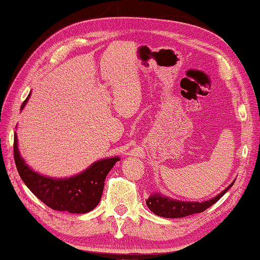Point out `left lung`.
Wrapping results in <instances>:
<instances>
[{
	"label": "left lung",
	"instance_id": "1",
	"mask_svg": "<svg viewBox=\"0 0 260 260\" xmlns=\"http://www.w3.org/2000/svg\"><path fill=\"white\" fill-rule=\"evenodd\" d=\"M232 184L226 187L224 191H222L220 194L212 198L207 201H203V203H192V201H179L174 200L170 198L160 196L158 193L150 196L146 200V204L150 211L156 214V215L162 217H169V219H175V217H184L187 215H192V214L201 213L206 211V209L211 207L212 205L216 203L217 200L221 199V197L224 196V193L233 186Z\"/></svg>",
	"mask_w": 260,
	"mask_h": 260
}]
</instances>
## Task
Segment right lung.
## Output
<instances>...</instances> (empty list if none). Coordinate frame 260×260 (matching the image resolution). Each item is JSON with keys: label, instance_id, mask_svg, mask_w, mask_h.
Masks as SVG:
<instances>
[{"label": "right lung", "instance_id": "1", "mask_svg": "<svg viewBox=\"0 0 260 260\" xmlns=\"http://www.w3.org/2000/svg\"><path fill=\"white\" fill-rule=\"evenodd\" d=\"M30 98L23 102L20 110ZM14 157L20 178L39 200L54 211L84 214L100 204L104 182L119 157L104 158L91 164L86 170L71 178H51L27 167L18 151L17 135L14 140Z\"/></svg>", "mask_w": 260, "mask_h": 260}]
</instances>
